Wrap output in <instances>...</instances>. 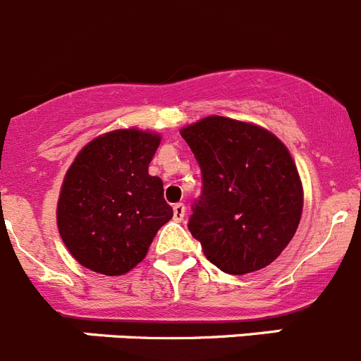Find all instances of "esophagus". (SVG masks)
Returning a JSON list of instances; mask_svg holds the SVG:
<instances>
[{
	"mask_svg": "<svg viewBox=\"0 0 361 361\" xmlns=\"http://www.w3.org/2000/svg\"><path fill=\"white\" fill-rule=\"evenodd\" d=\"M184 216H186V205L175 204L173 205V219H175V221H183Z\"/></svg>",
	"mask_w": 361,
	"mask_h": 361,
	"instance_id": "obj_1",
	"label": "esophagus"
}]
</instances>
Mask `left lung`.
<instances>
[{"mask_svg": "<svg viewBox=\"0 0 361 361\" xmlns=\"http://www.w3.org/2000/svg\"><path fill=\"white\" fill-rule=\"evenodd\" d=\"M180 136L202 171L188 228L209 262L228 274L269 266L294 238L303 211L287 147L262 127L226 116L202 118Z\"/></svg>", "mask_w": 361, "mask_h": 361, "instance_id": "8db88e82", "label": "left lung"}]
</instances>
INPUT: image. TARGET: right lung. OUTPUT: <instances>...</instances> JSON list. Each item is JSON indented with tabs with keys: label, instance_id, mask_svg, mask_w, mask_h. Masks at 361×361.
I'll return each mask as SVG.
<instances>
[{
	"label": "right lung",
	"instance_id": "right-lung-1",
	"mask_svg": "<svg viewBox=\"0 0 361 361\" xmlns=\"http://www.w3.org/2000/svg\"><path fill=\"white\" fill-rule=\"evenodd\" d=\"M161 136L120 129L88 143L65 175L58 230L81 266L116 276L145 259L173 216L163 180L149 175Z\"/></svg>",
	"mask_w": 361,
	"mask_h": 361
}]
</instances>
